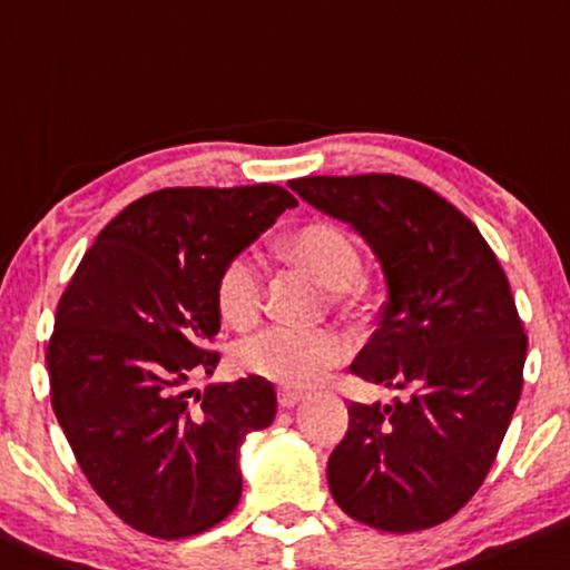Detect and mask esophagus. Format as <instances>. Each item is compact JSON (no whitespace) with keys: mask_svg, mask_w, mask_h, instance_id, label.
<instances>
[{"mask_svg":"<svg viewBox=\"0 0 570 570\" xmlns=\"http://www.w3.org/2000/svg\"><path fill=\"white\" fill-rule=\"evenodd\" d=\"M277 401H279V406H283V409H293L296 404H302L304 393H298V390H279Z\"/></svg>","mask_w":570,"mask_h":570,"instance_id":"obj_1","label":"esophagus"}]
</instances>
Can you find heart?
Listing matches in <instances>:
<instances>
[{
  "mask_svg": "<svg viewBox=\"0 0 570 570\" xmlns=\"http://www.w3.org/2000/svg\"><path fill=\"white\" fill-rule=\"evenodd\" d=\"M283 253L293 264L304 266L331 291V302L344 304L363 283V255L357 242L334 223L315 220L296 228L283 242ZM217 309L223 320L245 328L261 312L264 277L250 255H234L217 274ZM347 353L344 338L334 331H298L268 325L247 336L236 350L242 368L285 387H306Z\"/></svg>",
  "mask_w": 570,
  "mask_h": 570,
  "instance_id": "1",
  "label": "heart"
}]
</instances>
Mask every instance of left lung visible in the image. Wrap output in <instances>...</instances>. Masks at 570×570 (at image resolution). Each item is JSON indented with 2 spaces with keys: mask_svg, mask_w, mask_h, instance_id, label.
Returning a JSON list of instances; mask_svg holds the SVG:
<instances>
[{
  "mask_svg": "<svg viewBox=\"0 0 570 570\" xmlns=\"http://www.w3.org/2000/svg\"><path fill=\"white\" fill-rule=\"evenodd\" d=\"M287 185L374 250L387 302L350 371L404 393L347 406L350 428L328 458L331 495L387 533L446 522L488 476L522 393L528 336L507 274L474 223L423 183L355 175Z\"/></svg>",
  "mask_w": 570,
  "mask_h": 570,
  "instance_id": "left-lung-1",
  "label": "left lung"
}]
</instances>
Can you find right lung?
I'll list each match as a JSON object with an SVG mask.
<instances>
[{
  "instance_id": "add662e5",
  "label": "right lung",
  "mask_w": 570,
  "mask_h": 570,
  "mask_svg": "<svg viewBox=\"0 0 570 570\" xmlns=\"http://www.w3.org/2000/svg\"><path fill=\"white\" fill-rule=\"evenodd\" d=\"M296 199L279 185L164 188L82 255L48 342L50 404L82 474L126 525L188 539L232 514L239 446L277 412L272 382L207 385L217 274Z\"/></svg>"
}]
</instances>
